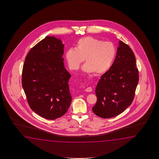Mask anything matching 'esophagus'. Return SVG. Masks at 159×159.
I'll return each mask as SVG.
<instances>
[{
    "mask_svg": "<svg viewBox=\"0 0 159 159\" xmlns=\"http://www.w3.org/2000/svg\"><path fill=\"white\" fill-rule=\"evenodd\" d=\"M85 91L87 92H91L92 91V88L91 87H88L85 89Z\"/></svg>",
    "mask_w": 159,
    "mask_h": 159,
    "instance_id": "esophagus-1",
    "label": "esophagus"
}]
</instances>
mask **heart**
<instances>
[{"label":"heart","instance_id":"obj_1","mask_svg":"<svg viewBox=\"0 0 159 159\" xmlns=\"http://www.w3.org/2000/svg\"><path fill=\"white\" fill-rule=\"evenodd\" d=\"M116 55V49L109 41L101 40L95 37L88 36L79 39L75 48H70L65 54L69 68L77 70L81 63H86L82 70L88 73L94 72L95 75L105 73L110 68Z\"/></svg>","mask_w":159,"mask_h":159}]
</instances>
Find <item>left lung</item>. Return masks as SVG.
I'll list each match as a JSON object with an SVG mask.
<instances>
[{"label":"left lung","mask_w":159,"mask_h":159,"mask_svg":"<svg viewBox=\"0 0 159 159\" xmlns=\"http://www.w3.org/2000/svg\"><path fill=\"white\" fill-rule=\"evenodd\" d=\"M138 82L134 53L128 45L120 40L115 60L97 85V102L93 111L103 118L120 114L132 103Z\"/></svg>","instance_id":"left-lung-1"}]
</instances>
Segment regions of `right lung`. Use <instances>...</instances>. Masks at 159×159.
Instances as JSON below:
<instances>
[{
	"label": "right lung",
	"instance_id": "obj_1",
	"mask_svg": "<svg viewBox=\"0 0 159 159\" xmlns=\"http://www.w3.org/2000/svg\"><path fill=\"white\" fill-rule=\"evenodd\" d=\"M64 47L60 39L47 36L31 48L23 68L22 86L30 107L50 120L64 115L71 103Z\"/></svg>",
	"mask_w": 159,
	"mask_h": 159
}]
</instances>
